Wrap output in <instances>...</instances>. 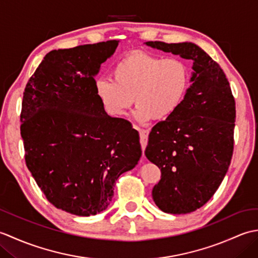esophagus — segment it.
Segmentation results:
<instances>
[{
  "mask_svg": "<svg viewBox=\"0 0 258 258\" xmlns=\"http://www.w3.org/2000/svg\"><path fill=\"white\" fill-rule=\"evenodd\" d=\"M140 132V141H141V146H142V151H145V147L147 145V140H149V134L150 131L149 130H141L138 128Z\"/></svg>",
  "mask_w": 258,
  "mask_h": 258,
  "instance_id": "esophagus-1",
  "label": "esophagus"
}]
</instances>
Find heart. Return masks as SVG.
<instances>
[{"label":"heart","instance_id":"b5f03b06","mask_svg":"<svg viewBox=\"0 0 258 258\" xmlns=\"http://www.w3.org/2000/svg\"><path fill=\"white\" fill-rule=\"evenodd\" d=\"M113 78L95 82V94L104 109L120 117L134 100L135 118L146 123L171 117L182 105L189 86V69L178 57L134 53L115 64Z\"/></svg>","mask_w":258,"mask_h":258}]
</instances>
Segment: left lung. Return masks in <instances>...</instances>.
I'll return each mask as SVG.
<instances>
[{"instance_id": "obj_1", "label": "left lung", "mask_w": 258, "mask_h": 258, "mask_svg": "<svg viewBox=\"0 0 258 258\" xmlns=\"http://www.w3.org/2000/svg\"><path fill=\"white\" fill-rule=\"evenodd\" d=\"M145 44L193 61L191 85L182 105L152 128L145 150L162 173L152 190L155 204L165 213L187 214L210 201L231 164L235 100L225 73L199 45Z\"/></svg>"}]
</instances>
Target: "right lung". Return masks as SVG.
<instances>
[{
	"label": "right lung",
	"instance_id": "add662e5",
	"mask_svg": "<svg viewBox=\"0 0 258 258\" xmlns=\"http://www.w3.org/2000/svg\"><path fill=\"white\" fill-rule=\"evenodd\" d=\"M118 41L53 50L27 82L21 112L26 166L47 201L78 216L106 210L142 149L128 120L111 117L94 76Z\"/></svg>",
	"mask_w": 258,
	"mask_h": 258
}]
</instances>
